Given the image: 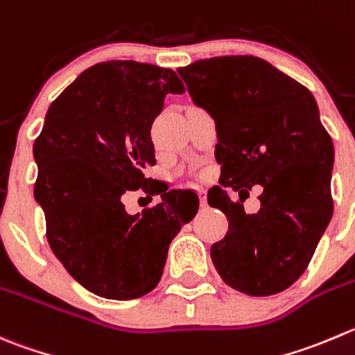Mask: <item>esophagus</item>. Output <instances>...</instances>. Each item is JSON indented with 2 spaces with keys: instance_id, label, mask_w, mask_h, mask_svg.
Here are the masks:
<instances>
[{
  "instance_id": "esophagus-1",
  "label": "esophagus",
  "mask_w": 355,
  "mask_h": 355,
  "mask_svg": "<svg viewBox=\"0 0 355 355\" xmlns=\"http://www.w3.org/2000/svg\"><path fill=\"white\" fill-rule=\"evenodd\" d=\"M198 194H199V202H201V206L205 208V206L208 205V201H206V191L205 189H198Z\"/></svg>"
}]
</instances>
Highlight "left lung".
I'll return each instance as SVG.
<instances>
[{
    "mask_svg": "<svg viewBox=\"0 0 355 355\" xmlns=\"http://www.w3.org/2000/svg\"><path fill=\"white\" fill-rule=\"evenodd\" d=\"M196 105L211 114L220 185L208 202L229 230L211 246L216 272L234 290L269 297L307 269L333 215L335 149L311 92L263 58L229 55L178 69ZM260 183L257 214L242 202ZM240 192L232 202L226 189Z\"/></svg>",
    "mask_w": 355,
    "mask_h": 355,
    "instance_id": "left-lung-1",
    "label": "left lung"
}]
</instances>
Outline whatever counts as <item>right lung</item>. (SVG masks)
Listing matches in <instances>:
<instances>
[{"instance_id":"right-lung-1","label":"right lung","mask_w":355,"mask_h":355,"mask_svg":"<svg viewBox=\"0 0 355 355\" xmlns=\"http://www.w3.org/2000/svg\"><path fill=\"white\" fill-rule=\"evenodd\" d=\"M184 92L171 69L102 62L55 98L34 142V198L44 211L51 251L98 297L132 300L153 291L170 243L198 213L192 191L161 192L159 205L137 215H128L121 201L140 187L153 192L144 175L156 164L150 126L164 97Z\"/></svg>"}]
</instances>
